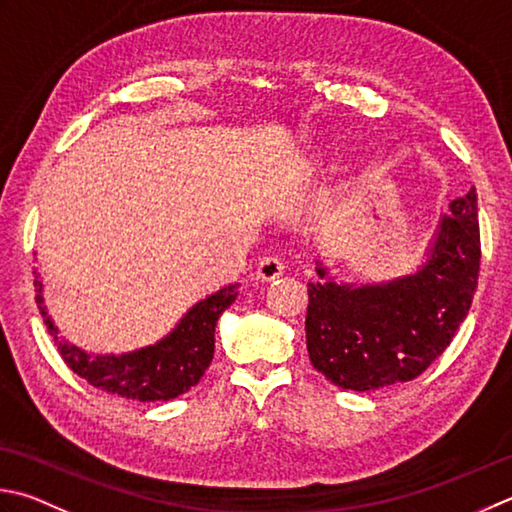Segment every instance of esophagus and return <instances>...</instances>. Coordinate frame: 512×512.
<instances>
[{"mask_svg":"<svg viewBox=\"0 0 512 512\" xmlns=\"http://www.w3.org/2000/svg\"><path fill=\"white\" fill-rule=\"evenodd\" d=\"M284 262L279 257H266L257 266V279L259 282H273V279L284 275Z\"/></svg>","mask_w":512,"mask_h":512,"instance_id":"esophagus-1","label":"esophagus"}]
</instances>
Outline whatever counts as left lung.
I'll return each instance as SVG.
<instances>
[{"label": "left lung", "mask_w": 512, "mask_h": 512, "mask_svg": "<svg viewBox=\"0 0 512 512\" xmlns=\"http://www.w3.org/2000/svg\"><path fill=\"white\" fill-rule=\"evenodd\" d=\"M428 259L386 284H337L317 262L308 284L310 362L339 388L377 390L410 382L453 342L477 288V193L450 202Z\"/></svg>", "instance_id": "1"}]
</instances>
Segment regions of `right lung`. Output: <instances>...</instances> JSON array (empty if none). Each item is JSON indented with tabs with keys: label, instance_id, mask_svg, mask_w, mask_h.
Masks as SVG:
<instances>
[{
	"label": "right lung",
	"instance_id": "obj_1",
	"mask_svg": "<svg viewBox=\"0 0 512 512\" xmlns=\"http://www.w3.org/2000/svg\"><path fill=\"white\" fill-rule=\"evenodd\" d=\"M237 286L228 284L197 302L157 344L122 355H90L57 337L53 319L46 313L39 275H35V302L48 333L55 337L59 355L90 386L137 402H168L193 388L213 362L217 319L235 302Z\"/></svg>",
	"mask_w": 512,
	"mask_h": 512
}]
</instances>
